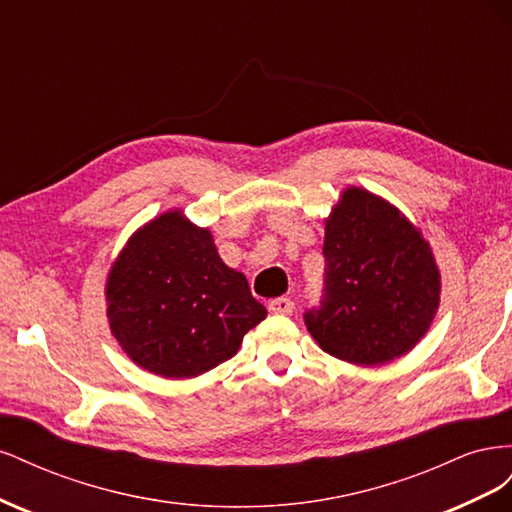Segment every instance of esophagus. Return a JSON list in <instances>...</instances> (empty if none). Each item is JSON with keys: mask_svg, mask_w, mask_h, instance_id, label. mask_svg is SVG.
Wrapping results in <instances>:
<instances>
[{"mask_svg": "<svg viewBox=\"0 0 512 512\" xmlns=\"http://www.w3.org/2000/svg\"><path fill=\"white\" fill-rule=\"evenodd\" d=\"M294 303L288 297H277L269 301V312L271 314H292Z\"/></svg>", "mask_w": 512, "mask_h": 512, "instance_id": "1", "label": "esophagus"}]
</instances>
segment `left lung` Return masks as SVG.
<instances>
[{"label":"left lung","mask_w":512,"mask_h":512,"mask_svg":"<svg viewBox=\"0 0 512 512\" xmlns=\"http://www.w3.org/2000/svg\"><path fill=\"white\" fill-rule=\"evenodd\" d=\"M324 297L307 331L335 359L382 365L410 352L440 305L431 247L404 213L361 188L324 222Z\"/></svg>","instance_id":"1"}]
</instances>
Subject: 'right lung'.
Instances as JSON below:
<instances>
[{
	"label": "right lung",
	"mask_w": 512,
	"mask_h": 512,
	"mask_svg": "<svg viewBox=\"0 0 512 512\" xmlns=\"http://www.w3.org/2000/svg\"><path fill=\"white\" fill-rule=\"evenodd\" d=\"M106 316L130 359L162 378H194L235 356L267 309L226 267L209 228L181 211L136 230L106 282Z\"/></svg>",
	"instance_id": "add662e5"
}]
</instances>
